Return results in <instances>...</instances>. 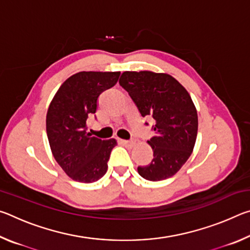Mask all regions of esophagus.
I'll return each mask as SVG.
<instances>
[{"mask_svg": "<svg viewBox=\"0 0 250 250\" xmlns=\"http://www.w3.org/2000/svg\"><path fill=\"white\" fill-rule=\"evenodd\" d=\"M121 145H124L125 146H134V141H128V140H120Z\"/></svg>", "mask_w": 250, "mask_h": 250, "instance_id": "34e87169", "label": "esophagus"}]
</instances>
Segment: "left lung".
Segmentation results:
<instances>
[{"mask_svg":"<svg viewBox=\"0 0 250 250\" xmlns=\"http://www.w3.org/2000/svg\"><path fill=\"white\" fill-rule=\"evenodd\" d=\"M119 83L141 116L155 120V135L147 141L153 160L139 167V174L153 182L168 179L184 166L195 146L198 119L191 96L174 77L163 73L125 71Z\"/></svg>","mask_w":250,"mask_h":250,"instance_id":"obj_1","label":"left lung"}]
</instances>
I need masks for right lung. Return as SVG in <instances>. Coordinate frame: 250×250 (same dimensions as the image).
<instances>
[{
    "instance_id": "obj_1",
    "label": "right lung",
    "mask_w": 250,
    "mask_h": 250,
    "mask_svg": "<svg viewBox=\"0 0 250 250\" xmlns=\"http://www.w3.org/2000/svg\"><path fill=\"white\" fill-rule=\"evenodd\" d=\"M120 71H80L66 79L46 116V132L56 162L74 181L92 183L107 172L115 139L101 140L87 132L101 92L115 86Z\"/></svg>"
}]
</instances>
